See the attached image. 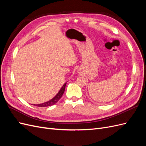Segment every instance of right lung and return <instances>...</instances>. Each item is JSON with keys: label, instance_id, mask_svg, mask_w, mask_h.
I'll use <instances>...</instances> for the list:
<instances>
[{"label": "right lung", "instance_id": "add662e5", "mask_svg": "<svg viewBox=\"0 0 146 146\" xmlns=\"http://www.w3.org/2000/svg\"><path fill=\"white\" fill-rule=\"evenodd\" d=\"M66 85V83H65L64 84L63 86L61 87L60 90L59 91V92L57 93V94L54 97V98H52L51 100L46 102H44L42 104H33V105L36 106V107H49V106H52L53 105L55 104L57 102H58L61 99V97H62L64 92V90H65Z\"/></svg>", "mask_w": 146, "mask_h": 146}]
</instances>
